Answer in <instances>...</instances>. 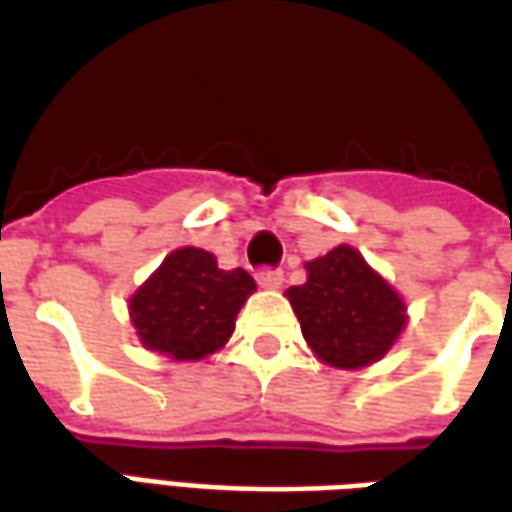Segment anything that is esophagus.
<instances>
[{
  "instance_id": "1",
  "label": "esophagus",
  "mask_w": 512,
  "mask_h": 512,
  "mask_svg": "<svg viewBox=\"0 0 512 512\" xmlns=\"http://www.w3.org/2000/svg\"><path fill=\"white\" fill-rule=\"evenodd\" d=\"M256 281H259V286H264V289H281V284H284V273H281V270H273V267H262V270L256 273Z\"/></svg>"
}]
</instances>
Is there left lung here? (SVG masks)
Instances as JSON below:
<instances>
[{"instance_id": "1", "label": "left lung", "mask_w": 512, "mask_h": 512, "mask_svg": "<svg viewBox=\"0 0 512 512\" xmlns=\"http://www.w3.org/2000/svg\"><path fill=\"white\" fill-rule=\"evenodd\" d=\"M286 297L311 353L336 369L380 361L408 322L400 292L350 245L306 262V284L289 286Z\"/></svg>"}]
</instances>
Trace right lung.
I'll return each mask as SVG.
<instances>
[{
    "label": "right lung",
    "instance_id": "right-lung-1",
    "mask_svg": "<svg viewBox=\"0 0 512 512\" xmlns=\"http://www.w3.org/2000/svg\"><path fill=\"white\" fill-rule=\"evenodd\" d=\"M253 292L256 281L242 267L220 270L215 253L176 248L129 297V320L146 350L201 361L231 339Z\"/></svg>",
    "mask_w": 512,
    "mask_h": 512
}]
</instances>
